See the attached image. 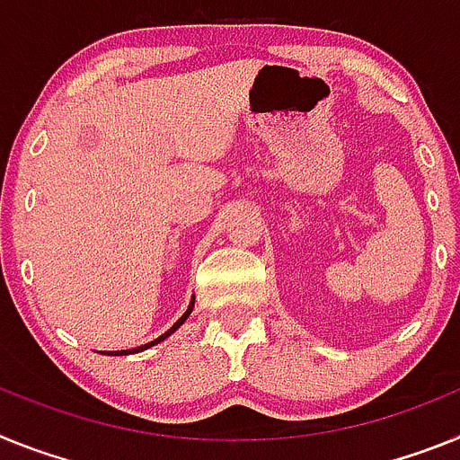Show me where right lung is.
I'll list each match as a JSON object with an SVG mask.
<instances>
[{"label": "right lung", "mask_w": 460, "mask_h": 460, "mask_svg": "<svg viewBox=\"0 0 460 460\" xmlns=\"http://www.w3.org/2000/svg\"><path fill=\"white\" fill-rule=\"evenodd\" d=\"M191 310H194V296H191V301H190V305H187V310H185V314H182L181 319H178V322H175L173 326H171L169 331H166V333H162L159 335V338H155V341H150V342H146V345H141V347H134V349H119V351H103V354H113V357H127V354H134V351H143V349H147V347H153V345H159V342L162 341H166V338H169L171 333H175V331L181 329L182 324H185V319L190 317L191 314Z\"/></svg>", "instance_id": "1"}]
</instances>
